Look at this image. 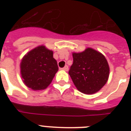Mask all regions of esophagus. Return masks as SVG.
<instances>
[{"mask_svg": "<svg viewBox=\"0 0 131 131\" xmlns=\"http://www.w3.org/2000/svg\"><path fill=\"white\" fill-rule=\"evenodd\" d=\"M61 69L64 70V71H67L68 70H69V67H68L67 65H66L64 67L62 68V69Z\"/></svg>", "mask_w": 131, "mask_h": 131, "instance_id": "esophagus-1", "label": "esophagus"}]
</instances>
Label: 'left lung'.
I'll list each match as a JSON object with an SVG mask.
<instances>
[{"mask_svg": "<svg viewBox=\"0 0 131 131\" xmlns=\"http://www.w3.org/2000/svg\"><path fill=\"white\" fill-rule=\"evenodd\" d=\"M73 58L69 74L77 89L86 94L99 91L107 83L110 75L105 57L88 47L80 53H73Z\"/></svg>", "mask_w": 131, "mask_h": 131, "instance_id": "obj_1", "label": "left lung"}]
</instances>
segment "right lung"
<instances>
[{"instance_id": "1", "label": "right lung", "mask_w": 131, "mask_h": 131, "mask_svg": "<svg viewBox=\"0 0 131 131\" xmlns=\"http://www.w3.org/2000/svg\"><path fill=\"white\" fill-rule=\"evenodd\" d=\"M58 71L53 51L40 45L28 52L21 60L20 73L26 86L33 90H42L51 84Z\"/></svg>"}]
</instances>
